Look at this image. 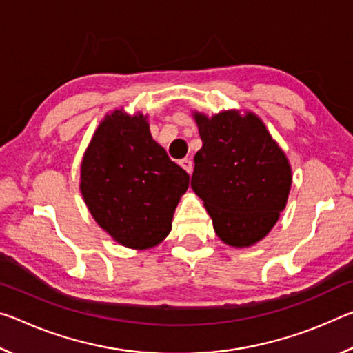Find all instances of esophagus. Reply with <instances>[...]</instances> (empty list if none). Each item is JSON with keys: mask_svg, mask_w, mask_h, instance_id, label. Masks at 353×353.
I'll list each match as a JSON object with an SVG mask.
<instances>
[{"mask_svg": "<svg viewBox=\"0 0 353 353\" xmlns=\"http://www.w3.org/2000/svg\"><path fill=\"white\" fill-rule=\"evenodd\" d=\"M181 166L188 172V174H191V171H193V162H191V159H182Z\"/></svg>", "mask_w": 353, "mask_h": 353, "instance_id": "1", "label": "esophagus"}]
</instances>
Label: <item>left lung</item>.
<instances>
[{"label":"left lung","instance_id":"8db88e82","mask_svg":"<svg viewBox=\"0 0 353 353\" xmlns=\"http://www.w3.org/2000/svg\"><path fill=\"white\" fill-rule=\"evenodd\" d=\"M202 148L194 155L191 188L204 201L213 229L225 244L252 246L283 212L291 166L261 119L246 112H194Z\"/></svg>","mask_w":353,"mask_h":353}]
</instances>
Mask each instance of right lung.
Wrapping results in <instances>:
<instances>
[{
    "label": "right lung",
    "mask_w": 353,
    "mask_h": 353,
    "mask_svg": "<svg viewBox=\"0 0 353 353\" xmlns=\"http://www.w3.org/2000/svg\"><path fill=\"white\" fill-rule=\"evenodd\" d=\"M190 176L152 140L146 117L112 112L94 130L81 165L92 216L123 246L145 250L171 232Z\"/></svg>",
    "instance_id": "right-lung-1"
}]
</instances>
